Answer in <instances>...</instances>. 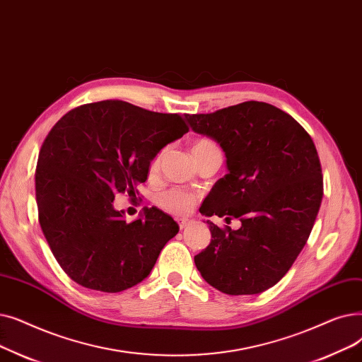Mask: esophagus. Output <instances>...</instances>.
Instances as JSON below:
<instances>
[{"label":"esophagus","mask_w":362,"mask_h":362,"mask_svg":"<svg viewBox=\"0 0 362 362\" xmlns=\"http://www.w3.org/2000/svg\"><path fill=\"white\" fill-rule=\"evenodd\" d=\"M178 226H180L181 230H184L187 227L193 226V221L192 219H187V218H182V219H178Z\"/></svg>","instance_id":"1"}]
</instances>
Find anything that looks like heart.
Here are the masks:
<instances>
[{"instance_id": "heart-1", "label": "heart", "mask_w": 362, "mask_h": 362, "mask_svg": "<svg viewBox=\"0 0 362 362\" xmlns=\"http://www.w3.org/2000/svg\"><path fill=\"white\" fill-rule=\"evenodd\" d=\"M212 146H215L212 141L202 139L193 144V151L199 150V148L212 147ZM162 158H163V151H159L156 156L151 159L150 172H156L159 169ZM196 202H197V196L194 193L181 190V188H172V190L165 192L158 199V204L162 209H165L170 214H175V215H185L188 212H192Z\"/></svg>"}]
</instances>
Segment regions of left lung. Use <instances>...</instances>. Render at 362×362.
Returning a JSON list of instances; mask_svg holds the SVG:
<instances>
[{"instance_id":"obj_1","label":"left lung","mask_w":362,"mask_h":362,"mask_svg":"<svg viewBox=\"0 0 362 362\" xmlns=\"http://www.w3.org/2000/svg\"><path fill=\"white\" fill-rule=\"evenodd\" d=\"M185 119L227 158L228 174L215 182L200 214L242 221L238 230L208 221L212 240L194 264L222 293H262L284 277L313 231L322 200L315 144L293 117L262 101Z\"/></svg>"}]
</instances>
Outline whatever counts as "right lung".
Here are the masks:
<instances>
[{"mask_svg":"<svg viewBox=\"0 0 362 362\" xmlns=\"http://www.w3.org/2000/svg\"><path fill=\"white\" fill-rule=\"evenodd\" d=\"M185 132L180 115L120 100L79 106L48 132L35 172L38 219L75 283L117 293L150 274L178 223L158 208L127 222L113 200L117 193L135 196L151 159Z\"/></svg>","mask_w":362,"mask_h":362,"instance_id":"add662e5","label":"right lung"}]
</instances>
